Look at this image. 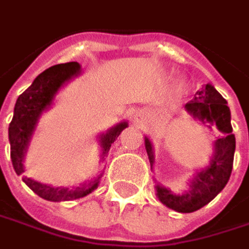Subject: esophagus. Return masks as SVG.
<instances>
[{"label":"esophagus","instance_id":"obj_1","mask_svg":"<svg viewBox=\"0 0 249 249\" xmlns=\"http://www.w3.org/2000/svg\"><path fill=\"white\" fill-rule=\"evenodd\" d=\"M132 121H134L135 124L142 125L143 124V121H145V114L142 113V111H136V113H134V115H132Z\"/></svg>","mask_w":249,"mask_h":249}]
</instances>
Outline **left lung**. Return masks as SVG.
<instances>
[{
	"label": "left lung",
	"instance_id": "left-lung-1",
	"mask_svg": "<svg viewBox=\"0 0 249 249\" xmlns=\"http://www.w3.org/2000/svg\"><path fill=\"white\" fill-rule=\"evenodd\" d=\"M185 110L209 129L212 126H216L222 135L213 143V155L209 166L195 173L187 192L176 195L171 192V189L156 185L159 200L167 208L179 213L198 211L217 196L231 176L235 150V136L232 134L230 108L222 94L211 83L205 85L195 93L194 99L185 104ZM145 147L150 166H153L155 152L149 138H145Z\"/></svg>",
	"mask_w": 249,
	"mask_h": 249
}]
</instances>
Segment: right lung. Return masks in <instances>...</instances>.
I'll return each instance as SVG.
<instances>
[{"label":"right lung","instance_id":"obj_1","mask_svg":"<svg viewBox=\"0 0 249 249\" xmlns=\"http://www.w3.org/2000/svg\"><path fill=\"white\" fill-rule=\"evenodd\" d=\"M81 72V65L78 62H67L54 65L44 72H41L33 83L27 88L25 92L18 97L14 117L8 128V136L11 143V159L12 166L15 168L18 176H22L25 173L23 160L29 147V142L32 135L36 129L38 118L53 104L57 92L61 86L68 82L71 78L76 76ZM128 126L126 123H120L111 129H108L106 134L99 136V142L102 146V155L100 161L103 163L106 157L108 156V150L114 143V141L120 136V134ZM103 174L93 177L90 181H86L75 188H64V187H51L47 184H41L38 181L27 178L26 176H22L23 182L35 194H37L40 198L51 202H61V200L79 199L90 194L97 188L100 178Z\"/></svg>","mask_w":249,"mask_h":249}]
</instances>
